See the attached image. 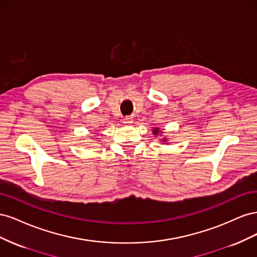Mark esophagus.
Segmentation results:
<instances>
[{
	"label": "esophagus",
	"instance_id": "1",
	"mask_svg": "<svg viewBox=\"0 0 257 257\" xmlns=\"http://www.w3.org/2000/svg\"><path fill=\"white\" fill-rule=\"evenodd\" d=\"M123 123H125L126 125H130V124L133 123V116H131V115L124 116V119H123Z\"/></svg>",
	"mask_w": 257,
	"mask_h": 257
}]
</instances>
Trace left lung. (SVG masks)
<instances>
[{
    "label": "left lung",
    "instance_id": "8db88e82",
    "mask_svg": "<svg viewBox=\"0 0 257 257\" xmlns=\"http://www.w3.org/2000/svg\"><path fill=\"white\" fill-rule=\"evenodd\" d=\"M159 132H160V130H159L158 127H155V128H154V130L152 131V133H153L154 135H159ZM162 142H167V141H166V139L164 138V139H163V141H162Z\"/></svg>",
    "mask_w": 257,
    "mask_h": 257
}]
</instances>
